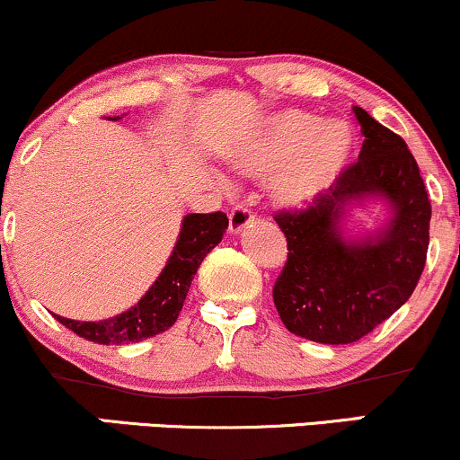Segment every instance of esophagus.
Masks as SVG:
<instances>
[{
  "label": "esophagus",
  "mask_w": 460,
  "mask_h": 460,
  "mask_svg": "<svg viewBox=\"0 0 460 460\" xmlns=\"http://www.w3.org/2000/svg\"><path fill=\"white\" fill-rule=\"evenodd\" d=\"M252 218H255V214H252V209L248 205H235L229 214V231L231 234H240Z\"/></svg>",
  "instance_id": "esophagus-1"
}]
</instances>
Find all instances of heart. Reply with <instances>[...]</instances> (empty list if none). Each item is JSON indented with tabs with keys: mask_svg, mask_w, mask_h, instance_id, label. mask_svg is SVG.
Wrapping results in <instances>:
<instances>
[{
	"mask_svg": "<svg viewBox=\"0 0 460 460\" xmlns=\"http://www.w3.org/2000/svg\"><path fill=\"white\" fill-rule=\"evenodd\" d=\"M355 153V134L346 123H329L309 112L274 116L252 138L244 166L257 175L283 172L277 194L283 203L303 205L326 192Z\"/></svg>",
	"mask_w": 460,
	"mask_h": 460,
	"instance_id": "heart-1",
	"label": "heart"
}]
</instances>
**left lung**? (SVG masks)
Returning <instances> with one entry per match:
<instances>
[{
	"instance_id": "obj_1",
	"label": "left lung",
	"mask_w": 460,
	"mask_h": 460,
	"mask_svg": "<svg viewBox=\"0 0 460 460\" xmlns=\"http://www.w3.org/2000/svg\"><path fill=\"white\" fill-rule=\"evenodd\" d=\"M366 136L358 160L305 208L279 209L288 260L272 288L285 329L318 344H352L413 294L430 242V199L406 142L352 108ZM383 193L394 218L376 241L344 243L339 218L348 199Z\"/></svg>"
}]
</instances>
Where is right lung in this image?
Here are the masks:
<instances>
[{
    "instance_id": "obj_1",
    "label": "right lung",
    "mask_w": 460,
    "mask_h": 460,
    "mask_svg": "<svg viewBox=\"0 0 460 460\" xmlns=\"http://www.w3.org/2000/svg\"><path fill=\"white\" fill-rule=\"evenodd\" d=\"M226 226L229 218L223 212L188 214L166 268L138 305L125 314L103 322H75L60 315L54 318L84 340L105 346L131 344L168 331L177 322L200 261L223 240Z\"/></svg>"
}]
</instances>
